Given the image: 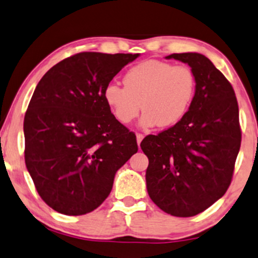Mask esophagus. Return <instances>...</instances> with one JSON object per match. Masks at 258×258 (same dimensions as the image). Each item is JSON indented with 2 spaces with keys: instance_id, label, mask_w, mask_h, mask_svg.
I'll return each instance as SVG.
<instances>
[{
  "instance_id": "34e87169",
  "label": "esophagus",
  "mask_w": 258,
  "mask_h": 258,
  "mask_svg": "<svg viewBox=\"0 0 258 258\" xmlns=\"http://www.w3.org/2000/svg\"><path fill=\"white\" fill-rule=\"evenodd\" d=\"M143 139H144V135H142V133H137V143H138V145L142 143Z\"/></svg>"
}]
</instances>
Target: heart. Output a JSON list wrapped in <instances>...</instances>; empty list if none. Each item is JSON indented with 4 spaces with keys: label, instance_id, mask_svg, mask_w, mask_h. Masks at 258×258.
<instances>
[{
    "label": "heart",
    "instance_id": "heart-1",
    "mask_svg": "<svg viewBox=\"0 0 258 258\" xmlns=\"http://www.w3.org/2000/svg\"><path fill=\"white\" fill-rule=\"evenodd\" d=\"M123 85L112 82L104 91L106 104L118 121L132 122L143 108L144 126L167 127L187 112L195 95L196 77L185 64L147 60L126 72Z\"/></svg>",
    "mask_w": 258,
    "mask_h": 258
}]
</instances>
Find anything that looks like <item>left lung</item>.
Wrapping results in <instances>:
<instances>
[{"label":"left lung","mask_w":258,"mask_h":258,"mask_svg":"<svg viewBox=\"0 0 258 258\" xmlns=\"http://www.w3.org/2000/svg\"><path fill=\"white\" fill-rule=\"evenodd\" d=\"M166 59L191 67L196 92L176 125L140 144L149 158L147 192L166 214L191 217L211 207L231 184L242 140L238 104L231 84L207 56L180 53Z\"/></svg>","instance_id":"1"}]
</instances>
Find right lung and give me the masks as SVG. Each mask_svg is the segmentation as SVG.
<instances>
[{"instance_id":"right-lung-1","label":"right lung","mask_w":258,"mask_h":258,"mask_svg":"<svg viewBox=\"0 0 258 258\" xmlns=\"http://www.w3.org/2000/svg\"><path fill=\"white\" fill-rule=\"evenodd\" d=\"M139 54L82 51L43 75L23 122L25 161L37 194L53 210L79 216L100 207L115 172L138 151L105 87Z\"/></svg>"}]
</instances>
